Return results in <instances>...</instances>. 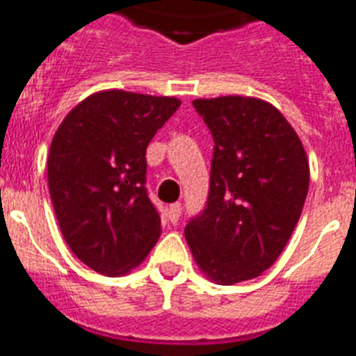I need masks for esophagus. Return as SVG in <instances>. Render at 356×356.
<instances>
[{
	"label": "esophagus",
	"instance_id": "34e87169",
	"mask_svg": "<svg viewBox=\"0 0 356 356\" xmlns=\"http://www.w3.org/2000/svg\"><path fill=\"white\" fill-rule=\"evenodd\" d=\"M180 214H181V205L176 202V204L169 205V209H167V216L171 220V224H176L178 220H180Z\"/></svg>",
	"mask_w": 356,
	"mask_h": 356
}]
</instances>
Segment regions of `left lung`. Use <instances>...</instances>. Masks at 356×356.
<instances>
[{
  "instance_id": "left-lung-1",
  "label": "left lung",
  "mask_w": 356,
  "mask_h": 356,
  "mask_svg": "<svg viewBox=\"0 0 356 356\" xmlns=\"http://www.w3.org/2000/svg\"><path fill=\"white\" fill-rule=\"evenodd\" d=\"M214 140L207 204L185 225L200 271L222 286L260 277L295 231L309 189L300 138L264 99H195Z\"/></svg>"
}]
</instances>
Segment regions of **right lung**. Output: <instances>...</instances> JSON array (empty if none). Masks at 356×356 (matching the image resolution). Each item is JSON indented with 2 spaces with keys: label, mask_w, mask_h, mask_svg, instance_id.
<instances>
[{
  "label": "right lung",
  "mask_w": 356,
  "mask_h": 356,
  "mask_svg": "<svg viewBox=\"0 0 356 356\" xmlns=\"http://www.w3.org/2000/svg\"><path fill=\"white\" fill-rule=\"evenodd\" d=\"M180 107L169 96L102 90L65 116L52 138L47 178L70 251L99 275L120 277L160 238L145 189V151Z\"/></svg>",
  "instance_id": "obj_1"
}]
</instances>
